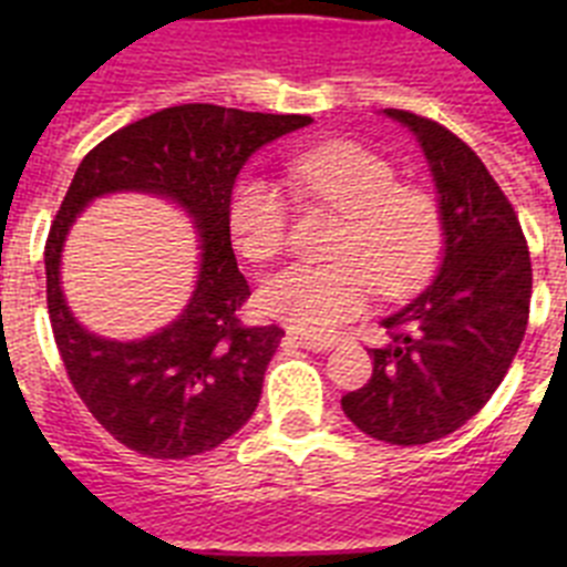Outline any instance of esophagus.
<instances>
[{
  "label": "esophagus",
  "mask_w": 567,
  "mask_h": 567,
  "mask_svg": "<svg viewBox=\"0 0 567 567\" xmlns=\"http://www.w3.org/2000/svg\"><path fill=\"white\" fill-rule=\"evenodd\" d=\"M292 340H298L303 349H309V352H329V349H334V343L338 340L334 338H318V334H292Z\"/></svg>",
  "instance_id": "esophagus-1"
}]
</instances>
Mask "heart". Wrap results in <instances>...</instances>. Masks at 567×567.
<instances>
[{"label":"heart","instance_id":"b5f03b06","mask_svg":"<svg viewBox=\"0 0 567 567\" xmlns=\"http://www.w3.org/2000/svg\"><path fill=\"white\" fill-rule=\"evenodd\" d=\"M295 195L346 215L327 267L289 264L258 289L267 318L309 334L358 318L374 287L385 298L409 295L432 275L443 247V218L432 195L400 187L398 169L354 142H323L284 162ZM287 202L269 178L235 187L227 227L238 255L264 264L287 240Z\"/></svg>","mask_w":567,"mask_h":567}]
</instances>
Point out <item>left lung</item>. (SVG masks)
Listing matches in <instances>:
<instances>
[{
	"instance_id": "8db88e82",
	"label": "left lung",
	"mask_w": 567,
	"mask_h": 567,
	"mask_svg": "<svg viewBox=\"0 0 567 567\" xmlns=\"http://www.w3.org/2000/svg\"><path fill=\"white\" fill-rule=\"evenodd\" d=\"M383 115L423 150L443 258L417 298L380 320L389 340L372 349V380L340 405L369 437L423 445L457 432L503 383L528 327L530 258L517 213L468 144L432 118Z\"/></svg>"
}]
</instances>
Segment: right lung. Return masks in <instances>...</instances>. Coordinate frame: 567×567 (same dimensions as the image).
<instances>
[{"label":"right lung","instance_id":"right-lung-1","mask_svg":"<svg viewBox=\"0 0 567 567\" xmlns=\"http://www.w3.org/2000/svg\"><path fill=\"white\" fill-rule=\"evenodd\" d=\"M312 115L178 104L115 130L79 164L44 247L48 312L68 378L90 414L133 452L184 460L213 452L252 417L284 329L240 327L249 298L229 240L235 178L260 147ZM175 203L196 227L199 272L188 307L158 333L115 341L90 333L66 307L61 252L69 227L104 194Z\"/></svg>","mask_w":567,"mask_h":567}]
</instances>
